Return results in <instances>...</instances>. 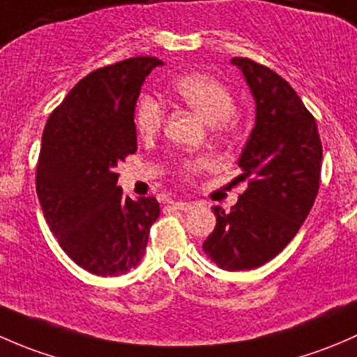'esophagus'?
I'll return each mask as SVG.
<instances>
[{
    "instance_id": "esophagus-1",
    "label": "esophagus",
    "mask_w": 357,
    "mask_h": 357,
    "mask_svg": "<svg viewBox=\"0 0 357 357\" xmlns=\"http://www.w3.org/2000/svg\"><path fill=\"white\" fill-rule=\"evenodd\" d=\"M172 207L178 208V211L188 212V211H192V208H193V204H190V202H181V200H178V202H172Z\"/></svg>"
}]
</instances>
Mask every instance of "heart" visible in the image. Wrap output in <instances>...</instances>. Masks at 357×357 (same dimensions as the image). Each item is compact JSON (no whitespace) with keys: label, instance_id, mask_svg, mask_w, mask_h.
<instances>
[{"label":"heart","instance_id":"obj_1","mask_svg":"<svg viewBox=\"0 0 357 357\" xmlns=\"http://www.w3.org/2000/svg\"><path fill=\"white\" fill-rule=\"evenodd\" d=\"M171 91L179 102L185 103L204 121L211 122V128L219 135H231L238 129L240 115L235 109L233 93L225 82L204 72H190L179 75L171 84ZM164 124V107L152 96H142L135 107L136 131L143 138L155 136ZM211 165L208 157L183 158L178 172L185 179H192Z\"/></svg>","mask_w":357,"mask_h":357}]
</instances>
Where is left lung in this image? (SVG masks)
<instances>
[{
	"label": "left lung",
	"instance_id": "obj_1",
	"mask_svg": "<svg viewBox=\"0 0 357 357\" xmlns=\"http://www.w3.org/2000/svg\"><path fill=\"white\" fill-rule=\"evenodd\" d=\"M231 62L255 98V126L238 160L247 190L229 212L214 207L215 228L202 248L219 268L243 271L297 235L318 195L323 149L316 119L282 75L243 56Z\"/></svg>",
	"mask_w": 357,
	"mask_h": 357
}]
</instances>
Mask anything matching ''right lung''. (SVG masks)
Instances as JSON below:
<instances>
[{"mask_svg": "<svg viewBox=\"0 0 357 357\" xmlns=\"http://www.w3.org/2000/svg\"><path fill=\"white\" fill-rule=\"evenodd\" d=\"M155 56L96 68L68 91L43 131L36 192L63 252L86 271L117 276L142 261L160 214L155 197L132 200L117 165L136 152L135 105Z\"/></svg>", "mask_w": 357, "mask_h": 357, "instance_id": "right-lung-1", "label": "right lung"}]
</instances>
